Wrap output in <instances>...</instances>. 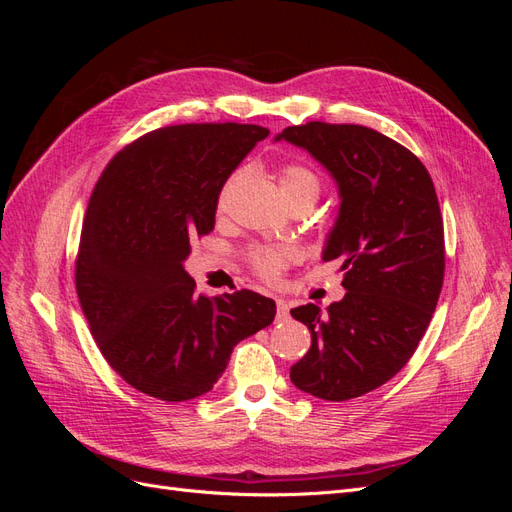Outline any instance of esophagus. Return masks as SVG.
<instances>
[{"mask_svg": "<svg viewBox=\"0 0 512 512\" xmlns=\"http://www.w3.org/2000/svg\"><path fill=\"white\" fill-rule=\"evenodd\" d=\"M275 305H277V320H286L288 318V301L282 299V297H277Z\"/></svg>", "mask_w": 512, "mask_h": 512, "instance_id": "esophagus-1", "label": "esophagus"}]
</instances>
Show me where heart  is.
I'll return each mask as SVG.
<instances>
[{"mask_svg": "<svg viewBox=\"0 0 512 512\" xmlns=\"http://www.w3.org/2000/svg\"><path fill=\"white\" fill-rule=\"evenodd\" d=\"M239 179V173L232 177L220 194V205H224V200L232 188V183ZM280 185L284 198L294 196V194H316L320 192V181L314 175V170H309L303 164H288L284 166L282 175H280ZM292 260V252L290 250H275V247H258V250L252 252V267L267 280H275L277 275L282 273V269L286 267V262Z\"/></svg>", "mask_w": 512, "mask_h": 512, "instance_id": "obj_1", "label": "heart"}]
</instances>
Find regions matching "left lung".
I'll return each mask as SVG.
<instances>
[{
	"mask_svg": "<svg viewBox=\"0 0 512 512\" xmlns=\"http://www.w3.org/2000/svg\"><path fill=\"white\" fill-rule=\"evenodd\" d=\"M273 141L307 151L337 185L322 260H342V301L290 309L312 333L290 380L327 401L389 382L425 335L444 280V228L423 162L376 130L309 121Z\"/></svg>",
	"mask_w": 512,
	"mask_h": 512,
	"instance_id": "1",
	"label": "left lung"
}]
</instances>
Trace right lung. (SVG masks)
<instances>
[{
    "instance_id": "obj_1",
    "label": "right lung",
    "mask_w": 512,
    "mask_h": 512,
    "mask_svg": "<svg viewBox=\"0 0 512 512\" xmlns=\"http://www.w3.org/2000/svg\"><path fill=\"white\" fill-rule=\"evenodd\" d=\"M267 136L252 123L162 128L98 179L76 292L102 356L136 391L164 401L209 393L232 348L273 322V299L252 290L207 299L183 267L192 239L213 230L232 170Z\"/></svg>"
}]
</instances>
